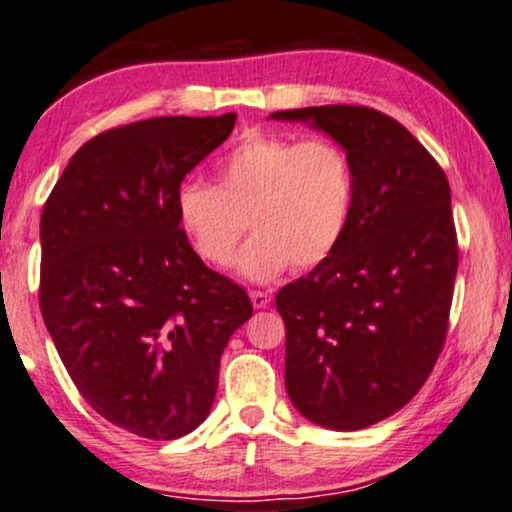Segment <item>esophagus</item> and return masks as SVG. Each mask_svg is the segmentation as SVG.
Returning <instances> with one entry per match:
<instances>
[{"mask_svg": "<svg viewBox=\"0 0 512 512\" xmlns=\"http://www.w3.org/2000/svg\"><path fill=\"white\" fill-rule=\"evenodd\" d=\"M249 298H251V303H254V308L256 310H263V308H268L270 305V301H272V294L270 291H249Z\"/></svg>", "mask_w": 512, "mask_h": 512, "instance_id": "1", "label": "esophagus"}]
</instances>
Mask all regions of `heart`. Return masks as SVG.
<instances>
[{"label": "heart", "mask_w": 512, "mask_h": 512, "mask_svg": "<svg viewBox=\"0 0 512 512\" xmlns=\"http://www.w3.org/2000/svg\"><path fill=\"white\" fill-rule=\"evenodd\" d=\"M355 167L334 138L251 131L216 164V185L185 181L176 218L204 263L228 268L244 232H256L240 270L256 282L294 265L313 270L341 247L355 209Z\"/></svg>", "instance_id": "obj_1"}]
</instances>
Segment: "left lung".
<instances>
[{
  "label": "left lung",
  "mask_w": 512,
  "mask_h": 512,
  "mask_svg": "<svg viewBox=\"0 0 512 512\" xmlns=\"http://www.w3.org/2000/svg\"><path fill=\"white\" fill-rule=\"evenodd\" d=\"M348 150L355 209L341 247L277 291L284 383L317 426L362 430L400 411L444 348L459 242L449 181L397 119L362 105L272 112Z\"/></svg>",
  "instance_id": "1"
}]
</instances>
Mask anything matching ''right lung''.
Returning a JSON list of instances; mask_svg holds the SVG:
<instances>
[{
  "instance_id": "add662e5",
  "label": "right lung",
  "mask_w": 512,
  "mask_h": 512,
  "mask_svg": "<svg viewBox=\"0 0 512 512\" xmlns=\"http://www.w3.org/2000/svg\"><path fill=\"white\" fill-rule=\"evenodd\" d=\"M235 119L103 131L72 155L42 211L39 308L58 355L98 414L148 440H176L207 418L225 345L254 313L176 218L185 174Z\"/></svg>"
}]
</instances>
